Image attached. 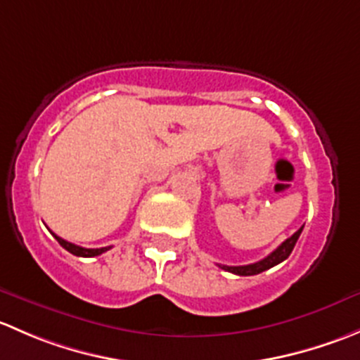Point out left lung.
Returning <instances> with one entry per match:
<instances>
[{"instance_id":"left-lung-1","label":"left lung","mask_w":360,"mask_h":360,"mask_svg":"<svg viewBox=\"0 0 360 360\" xmlns=\"http://www.w3.org/2000/svg\"><path fill=\"white\" fill-rule=\"evenodd\" d=\"M301 231H303V226H301L300 230L296 231V233L291 235L288 240L282 242V244L278 245V248L275 249L274 252H270L266 257H264V259L257 261V263L244 264V266H226V264H219V266L223 268L224 271H231V274H235V275H257V274H261V271L268 270V268L275 266V264H278V263H282L284 259H288L289 254L292 252L294 245H296L297 238H300Z\"/></svg>"}]
</instances>
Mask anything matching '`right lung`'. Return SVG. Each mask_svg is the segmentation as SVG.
Wrapping results in <instances>:
<instances>
[{
  "label": "right lung",
  "mask_w": 360,
  "mask_h": 360,
  "mask_svg": "<svg viewBox=\"0 0 360 360\" xmlns=\"http://www.w3.org/2000/svg\"><path fill=\"white\" fill-rule=\"evenodd\" d=\"M53 237H56V240L59 242L60 245H63L64 249L68 250V252L75 254V256H82V257H94V256H99V254L106 252V250H110L111 248H101V249H86V248H79V245L76 244H71V242L64 240V238H60L59 235L52 233Z\"/></svg>",
  "instance_id": "obj_1"
}]
</instances>
